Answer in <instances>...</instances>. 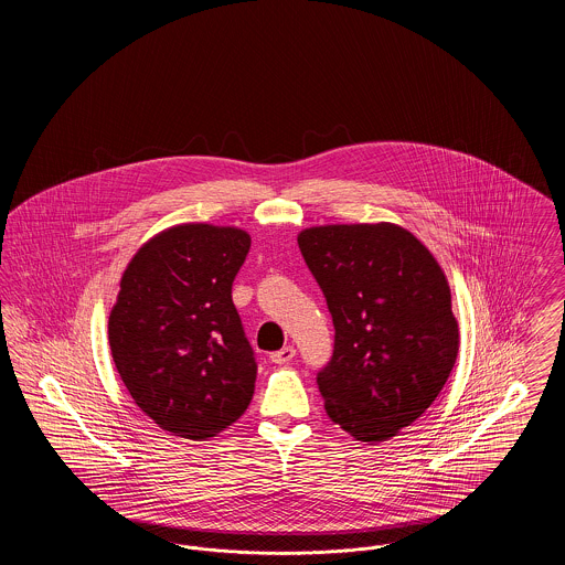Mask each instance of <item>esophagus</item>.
I'll return each mask as SVG.
<instances>
[{"mask_svg": "<svg viewBox=\"0 0 565 565\" xmlns=\"http://www.w3.org/2000/svg\"><path fill=\"white\" fill-rule=\"evenodd\" d=\"M295 355V348H292V345H288V348H281V350L270 353V362H273V364H288Z\"/></svg>", "mask_w": 565, "mask_h": 565, "instance_id": "1", "label": "esophagus"}]
</instances>
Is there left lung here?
Instances as JSON below:
<instances>
[{"label": "left lung", "mask_w": 565, "mask_h": 565, "mask_svg": "<svg viewBox=\"0 0 565 565\" xmlns=\"http://www.w3.org/2000/svg\"><path fill=\"white\" fill-rule=\"evenodd\" d=\"M334 323L318 373L328 417L355 440H390L426 413L454 371L459 328L430 249L392 222L298 233Z\"/></svg>", "instance_id": "1"}]
</instances>
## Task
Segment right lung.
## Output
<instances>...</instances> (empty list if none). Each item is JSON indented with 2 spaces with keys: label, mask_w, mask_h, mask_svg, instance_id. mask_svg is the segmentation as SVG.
I'll return each mask as SVG.
<instances>
[{
  "label": "right lung",
  "mask_w": 565,
  "mask_h": 565,
  "mask_svg": "<svg viewBox=\"0 0 565 565\" xmlns=\"http://www.w3.org/2000/svg\"><path fill=\"white\" fill-rule=\"evenodd\" d=\"M249 243L237 226L178 224L143 243L122 273L111 358L135 404L173 436L214 438L254 396V350L231 296Z\"/></svg>",
  "instance_id": "obj_1"
}]
</instances>
